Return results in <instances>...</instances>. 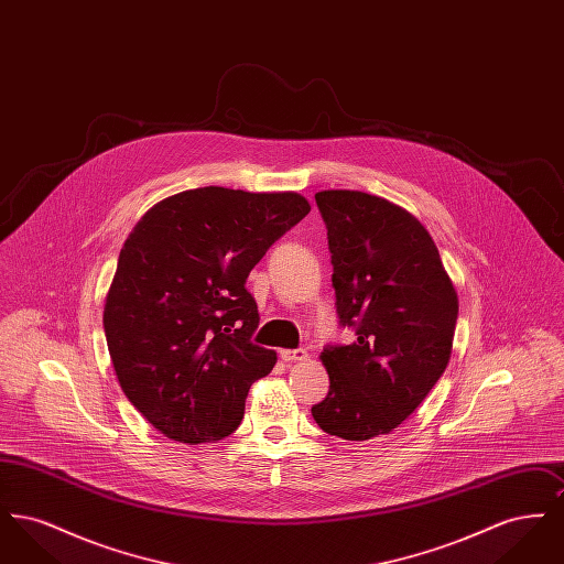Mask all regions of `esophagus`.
I'll list each match as a JSON object with an SVG mask.
<instances>
[{"label": "esophagus", "mask_w": 564, "mask_h": 564, "mask_svg": "<svg viewBox=\"0 0 564 564\" xmlns=\"http://www.w3.org/2000/svg\"><path fill=\"white\" fill-rule=\"evenodd\" d=\"M279 357L283 361H304L308 357V352L304 349H283L279 350Z\"/></svg>", "instance_id": "esophagus-1"}]
</instances>
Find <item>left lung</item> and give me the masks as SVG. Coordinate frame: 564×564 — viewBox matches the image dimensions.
I'll use <instances>...</instances> for the list:
<instances>
[{
  "label": "left lung",
  "instance_id": "left-lung-1",
  "mask_svg": "<svg viewBox=\"0 0 564 564\" xmlns=\"http://www.w3.org/2000/svg\"><path fill=\"white\" fill-rule=\"evenodd\" d=\"M315 200L336 313L355 340L323 349L329 391L311 412L325 433L364 442L402 425L444 375L458 297L414 215L357 189H323Z\"/></svg>",
  "mask_w": 564,
  "mask_h": 564
}]
</instances>
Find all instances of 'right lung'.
I'll return each mask as SVG.
<instances>
[{
  "mask_svg": "<svg viewBox=\"0 0 564 564\" xmlns=\"http://www.w3.org/2000/svg\"><path fill=\"white\" fill-rule=\"evenodd\" d=\"M311 212L295 192L186 189L134 224L104 327L129 402L166 437L215 442L241 425L249 387L276 364L251 343L260 315L245 281Z\"/></svg>",
  "mask_w": 564,
  "mask_h": 564,
  "instance_id": "1",
  "label": "right lung"
}]
</instances>
